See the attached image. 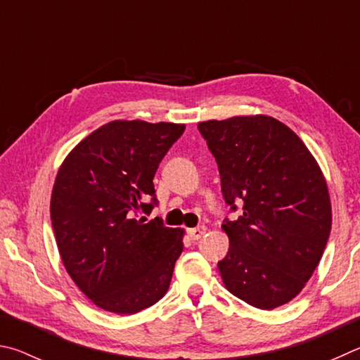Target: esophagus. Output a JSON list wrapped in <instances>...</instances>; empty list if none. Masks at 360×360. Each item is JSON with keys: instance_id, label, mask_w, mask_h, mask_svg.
Instances as JSON below:
<instances>
[{"instance_id": "34e87169", "label": "esophagus", "mask_w": 360, "mask_h": 360, "mask_svg": "<svg viewBox=\"0 0 360 360\" xmlns=\"http://www.w3.org/2000/svg\"><path fill=\"white\" fill-rule=\"evenodd\" d=\"M205 231H207L205 226H198V228L188 229V236H190L193 240H199V238L205 234Z\"/></svg>"}]
</instances>
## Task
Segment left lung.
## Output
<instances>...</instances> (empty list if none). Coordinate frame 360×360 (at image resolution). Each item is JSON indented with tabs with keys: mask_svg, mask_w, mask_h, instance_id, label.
<instances>
[{
	"mask_svg": "<svg viewBox=\"0 0 360 360\" xmlns=\"http://www.w3.org/2000/svg\"><path fill=\"white\" fill-rule=\"evenodd\" d=\"M218 162L221 191L236 210L224 219L229 250L218 262L226 289L262 310L291 302L311 278L332 226L318 161L295 132L269 115L198 124Z\"/></svg>",
	"mask_w": 360,
	"mask_h": 360,
	"instance_id": "1",
	"label": "left lung"
}]
</instances>
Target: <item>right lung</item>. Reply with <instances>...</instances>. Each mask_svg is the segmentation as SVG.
<instances>
[{
	"label": "right lung",
	"instance_id": "add662e5",
	"mask_svg": "<svg viewBox=\"0 0 360 360\" xmlns=\"http://www.w3.org/2000/svg\"><path fill=\"white\" fill-rule=\"evenodd\" d=\"M185 131L179 123L113 120L69 151L56 174L50 218L56 247L94 305L134 314L167 292L185 231L143 213L156 204L153 176Z\"/></svg>",
	"mask_w": 360,
	"mask_h": 360
}]
</instances>
